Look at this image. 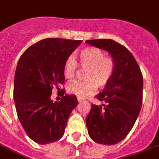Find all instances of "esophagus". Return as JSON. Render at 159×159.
Instances as JSON below:
<instances>
[{
	"label": "esophagus",
	"mask_w": 159,
	"mask_h": 159,
	"mask_svg": "<svg viewBox=\"0 0 159 159\" xmlns=\"http://www.w3.org/2000/svg\"><path fill=\"white\" fill-rule=\"evenodd\" d=\"M77 100H78V102H82V101H83V98H78V97H77Z\"/></svg>",
	"instance_id": "esophagus-1"
}]
</instances>
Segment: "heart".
Here are the masks:
<instances>
[{
  "mask_svg": "<svg viewBox=\"0 0 159 159\" xmlns=\"http://www.w3.org/2000/svg\"><path fill=\"white\" fill-rule=\"evenodd\" d=\"M78 62L80 67L86 69L82 82H70L67 86L69 93L84 98L92 95L97 86L103 88L109 83L114 74L116 63L112 57H105L101 49L88 47L79 52ZM78 64L73 56L66 58L64 63V75L69 80L76 76Z\"/></svg>",
  "mask_w": 159,
  "mask_h": 159,
  "instance_id": "heart-1",
  "label": "heart"
}]
</instances>
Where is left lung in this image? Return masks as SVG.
Masks as SVG:
<instances>
[{
	"label": "left lung",
	"mask_w": 159,
	"mask_h": 159,
	"mask_svg": "<svg viewBox=\"0 0 159 159\" xmlns=\"http://www.w3.org/2000/svg\"><path fill=\"white\" fill-rule=\"evenodd\" d=\"M86 43L107 51L116 69L103 91L95 96L102 106L91 105L86 116L90 138L97 143L114 145L131 131L142 104L143 77L139 65L125 46L112 39H90Z\"/></svg>",
	"instance_id": "1"
}]
</instances>
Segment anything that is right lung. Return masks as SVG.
<instances>
[{
	"mask_svg": "<svg viewBox=\"0 0 159 159\" xmlns=\"http://www.w3.org/2000/svg\"><path fill=\"white\" fill-rule=\"evenodd\" d=\"M82 40L44 39L29 47L18 61L14 98L21 125L30 139L44 145L63 137L69 115L78 104L74 94H65L64 63ZM61 100H50L52 89Z\"/></svg>",
	"mask_w": 159,
	"mask_h": 159,
	"instance_id": "obj_1",
	"label": "right lung"
}]
</instances>
